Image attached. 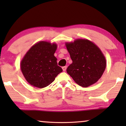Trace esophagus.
Instances as JSON below:
<instances>
[{"label":"esophagus","mask_w":126,"mask_h":126,"mask_svg":"<svg viewBox=\"0 0 126 126\" xmlns=\"http://www.w3.org/2000/svg\"><path fill=\"white\" fill-rule=\"evenodd\" d=\"M66 68H67V66H63V72H65V70H66Z\"/></svg>","instance_id":"obj_1"}]
</instances>
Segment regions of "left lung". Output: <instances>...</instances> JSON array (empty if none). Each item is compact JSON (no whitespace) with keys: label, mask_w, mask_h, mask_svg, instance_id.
Segmentation results:
<instances>
[{"label":"left lung","mask_w":126,"mask_h":126,"mask_svg":"<svg viewBox=\"0 0 126 126\" xmlns=\"http://www.w3.org/2000/svg\"><path fill=\"white\" fill-rule=\"evenodd\" d=\"M72 63L66 72L81 87H88L99 80L106 67V61L100 49L87 39H79L66 43Z\"/></svg>","instance_id":"left-lung-1"}]
</instances>
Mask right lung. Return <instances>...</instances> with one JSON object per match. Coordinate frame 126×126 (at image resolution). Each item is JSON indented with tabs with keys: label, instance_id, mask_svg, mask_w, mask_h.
Instances as JSON below:
<instances>
[{
	"label": "right lung",
	"instance_id": "add662e5",
	"mask_svg": "<svg viewBox=\"0 0 126 126\" xmlns=\"http://www.w3.org/2000/svg\"><path fill=\"white\" fill-rule=\"evenodd\" d=\"M56 49V44L41 41L27 51L20 63V68L29 84L39 88L46 87L63 72L54 56Z\"/></svg>",
	"mask_w": 126,
	"mask_h": 126
}]
</instances>
